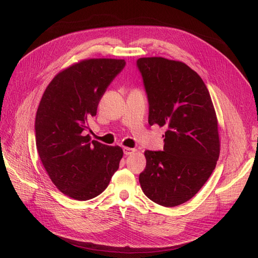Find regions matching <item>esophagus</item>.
<instances>
[{
    "label": "esophagus",
    "mask_w": 258,
    "mask_h": 258,
    "mask_svg": "<svg viewBox=\"0 0 258 258\" xmlns=\"http://www.w3.org/2000/svg\"><path fill=\"white\" fill-rule=\"evenodd\" d=\"M135 151H136L135 149H131V147H124V149H123V152H124L125 155L133 154V153H134Z\"/></svg>",
    "instance_id": "1"
}]
</instances>
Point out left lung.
<instances>
[{
  "instance_id": "1",
  "label": "left lung",
  "mask_w": 258,
  "mask_h": 258,
  "mask_svg": "<svg viewBox=\"0 0 258 258\" xmlns=\"http://www.w3.org/2000/svg\"><path fill=\"white\" fill-rule=\"evenodd\" d=\"M136 65L149 101V124L166 128L163 151L144 153L141 187L156 204L174 207L189 201L215 169L216 113L205 83L185 63L142 57Z\"/></svg>"
}]
</instances>
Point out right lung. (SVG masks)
<instances>
[{
    "mask_svg": "<svg viewBox=\"0 0 258 258\" xmlns=\"http://www.w3.org/2000/svg\"><path fill=\"white\" fill-rule=\"evenodd\" d=\"M124 59H84L59 72L48 84L35 117L36 150L54 185L78 201L94 199L117 171L123 151L90 141L86 123L95 116Z\"/></svg>",
    "mask_w": 258,
    "mask_h": 258,
    "instance_id": "obj_1",
    "label": "right lung"
}]
</instances>
